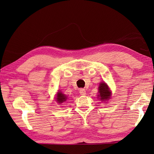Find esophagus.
I'll return each instance as SVG.
<instances>
[{
  "instance_id": "1",
  "label": "esophagus",
  "mask_w": 154,
  "mask_h": 154,
  "mask_svg": "<svg viewBox=\"0 0 154 154\" xmlns=\"http://www.w3.org/2000/svg\"><path fill=\"white\" fill-rule=\"evenodd\" d=\"M79 93H80L81 95H86V90H84V89H81L80 90H79Z\"/></svg>"
}]
</instances>
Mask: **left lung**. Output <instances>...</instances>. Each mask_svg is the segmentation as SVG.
Listing matches in <instances>:
<instances>
[{
	"label": "left lung",
	"instance_id": "8db88e82",
	"mask_svg": "<svg viewBox=\"0 0 154 154\" xmlns=\"http://www.w3.org/2000/svg\"><path fill=\"white\" fill-rule=\"evenodd\" d=\"M97 96L99 98L98 99H100L102 102L109 100L111 97V92L106 82H102L100 83L98 86V95Z\"/></svg>",
	"mask_w": 154,
	"mask_h": 154
}]
</instances>
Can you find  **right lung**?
I'll use <instances>...</instances> for the list:
<instances>
[{
	"label": "right lung",
	"mask_w": 154,
	"mask_h": 154,
	"mask_svg": "<svg viewBox=\"0 0 154 154\" xmlns=\"http://www.w3.org/2000/svg\"><path fill=\"white\" fill-rule=\"evenodd\" d=\"M56 101L57 103L59 104L62 103L63 102H64L67 100V97L64 95V94L62 93L61 91H58L57 93V96H56Z\"/></svg>",
	"instance_id": "1"
}]
</instances>
